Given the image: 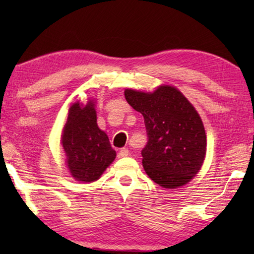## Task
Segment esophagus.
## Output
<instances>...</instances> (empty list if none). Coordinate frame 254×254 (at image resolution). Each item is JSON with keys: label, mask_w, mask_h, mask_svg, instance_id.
<instances>
[{"label": "esophagus", "mask_w": 254, "mask_h": 254, "mask_svg": "<svg viewBox=\"0 0 254 254\" xmlns=\"http://www.w3.org/2000/svg\"><path fill=\"white\" fill-rule=\"evenodd\" d=\"M127 154H128V150H127V148H122V149L119 151L118 156H119V158H123V157H127Z\"/></svg>", "instance_id": "esophagus-1"}]
</instances>
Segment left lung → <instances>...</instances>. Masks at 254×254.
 <instances>
[{
	"label": "left lung",
	"instance_id": "left-lung-1",
	"mask_svg": "<svg viewBox=\"0 0 254 254\" xmlns=\"http://www.w3.org/2000/svg\"><path fill=\"white\" fill-rule=\"evenodd\" d=\"M127 102L144 118L145 173L163 188L184 186L200 170L206 133L199 114L177 88L162 85L153 93L124 91Z\"/></svg>",
	"mask_w": 254,
	"mask_h": 254
}]
</instances>
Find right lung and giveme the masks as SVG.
I'll list each match as a JSON object with an SVG mask.
<instances>
[{
    "mask_svg": "<svg viewBox=\"0 0 254 254\" xmlns=\"http://www.w3.org/2000/svg\"><path fill=\"white\" fill-rule=\"evenodd\" d=\"M66 163L70 175L81 183H92L101 177L117 157L109 136L97 126L95 104H72L62 135Z\"/></svg>",
    "mask_w": 254,
    "mask_h": 254,
    "instance_id": "right-lung-1",
    "label": "right lung"
}]
</instances>
